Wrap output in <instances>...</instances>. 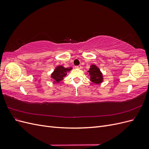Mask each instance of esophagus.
Instances as JSON below:
<instances>
[{"label":"esophagus","instance_id":"34e87169","mask_svg":"<svg viewBox=\"0 0 149 149\" xmlns=\"http://www.w3.org/2000/svg\"><path fill=\"white\" fill-rule=\"evenodd\" d=\"M75 68H77V69H81L82 66L81 65H78V66H76Z\"/></svg>","mask_w":149,"mask_h":149}]
</instances>
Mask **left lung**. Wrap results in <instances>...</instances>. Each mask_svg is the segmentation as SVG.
I'll return each mask as SVG.
<instances>
[{"label": "left lung", "mask_w": 149, "mask_h": 149, "mask_svg": "<svg viewBox=\"0 0 149 149\" xmlns=\"http://www.w3.org/2000/svg\"><path fill=\"white\" fill-rule=\"evenodd\" d=\"M89 75L90 76V80L95 84H100L102 82L103 76L100 68L95 65H91L89 71Z\"/></svg>", "instance_id": "1"}]
</instances>
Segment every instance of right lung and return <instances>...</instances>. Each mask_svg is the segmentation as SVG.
Here are the masks:
<instances>
[{
	"label": "right lung",
	"instance_id": "add662e5",
	"mask_svg": "<svg viewBox=\"0 0 149 149\" xmlns=\"http://www.w3.org/2000/svg\"><path fill=\"white\" fill-rule=\"evenodd\" d=\"M72 70V68H65L63 66H58L51 74L52 78L54 80V83H60L63 79V78L67 74V72Z\"/></svg>",
	"mask_w": 149,
	"mask_h": 149
}]
</instances>
